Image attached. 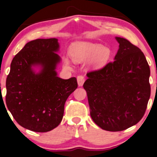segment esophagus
Segmentation results:
<instances>
[{
  "label": "esophagus",
  "instance_id": "1",
  "mask_svg": "<svg viewBox=\"0 0 157 157\" xmlns=\"http://www.w3.org/2000/svg\"><path fill=\"white\" fill-rule=\"evenodd\" d=\"M77 83H78L79 86H82L83 83L85 82V78L83 75H79V76H77Z\"/></svg>",
  "mask_w": 157,
  "mask_h": 157
}]
</instances>
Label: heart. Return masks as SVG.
<instances>
[{
    "label": "heart",
    "mask_w": 157,
    "mask_h": 157,
    "mask_svg": "<svg viewBox=\"0 0 157 157\" xmlns=\"http://www.w3.org/2000/svg\"><path fill=\"white\" fill-rule=\"evenodd\" d=\"M110 50L101 45L88 42H79L73 45L71 51L72 58L76 62L90 60L89 64L94 68H101L106 64L110 57ZM64 64L70 67V60L67 57L64 59Z\"/></svg>",
    "instance_id": "b5f03b06"
}]
</instances>
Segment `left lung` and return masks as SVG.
<instances>
[{
  "label": "left lung",
  "mask_w": 157,
  "mask_h": 157,
  "mask_svg": "<svg viewBox=\"0 0 157 157\" xmlns=\"http://www.w3.org/2000/svg\"><path fill=\"white\" fill-rule=\"evenodd\" d=\"M115 60L87 73L91 118L107 131L117 132L141 120L151 95L150 68L141 50L122 37Z\"/></svg>",
  "instance_id": "left-lung-1"
}]
</instances>
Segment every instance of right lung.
Returning <instances> with one entry per match:
<instances>
[{
  "instance_id": "1",
  "label": "right lung",
  "mask_w": 157,
  "mask_h": 157,
  "mask_svg": "<svg viewBox=\"0 0 157 157\" xmlns=\"http://www.w3.org/2000/svg\"><path fill=\"white\" fill-rule=\"evenodd\" d=\"M56 38L27 43L13 57L6 78V103L18 124L29 130L48 132L60 124L67 99L77 88V79L57 77L55 69L60 57ZM42 70L35 74L33 65Z\"/></svg>"
}]
</instances>
